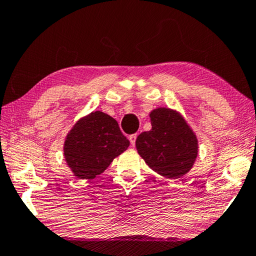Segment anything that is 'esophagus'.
I'll return each instance as SVG.
<instances>
[{"label":"esophagus","mask_w":256,"mask_h":256,"mask_svg":"<svg viewBox=\"0 0 256 256\" xmlns=\"http://www.w3.org/2000/svg\"><path fill=\"white\" fill-rule=\"evenodd\" d=\"M128 140H130V142H131L132 146H134L136 144V134L128 136Z\"/></svg>","instance_id":"obj_1"}]
</instances>
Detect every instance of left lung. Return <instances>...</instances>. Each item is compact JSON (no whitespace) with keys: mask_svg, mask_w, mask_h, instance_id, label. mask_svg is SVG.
Wrapping results in <instances>:
<instances>
[{"mask_svg":"<svg viewBox=\"0 0 256 256\" xmlns=\"http://www.w3.org/2000/svg\"><path fill=\"white\" fill-rule=\"evenodd\" d=\"M150 120L152 130L136 138L138 152L158 174L179 179L196 160L197 138L180 114L171 109H155L150 112Z\"/></svg>","mask_w":256,"mask_h":256,"instance_id":"left-lung-1","label":"left lung"}]
</instances>
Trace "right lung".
I'll return each instance as SVG.
<instances>
[{"instance_id":"obj_1","label":"right lung","mask_w":256,"mask_h":256,"mask_svg":"<svg viewBox=\"0 0 256 256\" xmlns=\"http://www.w3.org/2000/svg\"><path fill=\"white\" fill-rule=\"evenodd\" d=\"M128 146L130 141L112 117L93 112L77 122L68 133L64 154L74 176L90 180L102 173Z\"/></svg>"}]
</instances>
